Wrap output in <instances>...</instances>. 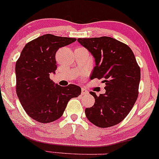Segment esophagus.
<instances>
[{
	"mask_svg": "<svg viewBox=\"0 0 159 159\" xmlns=\"http://www.w3.org/2000/svg\"><path fill=\"white\" fill-rule=\"evenodd\" d=\"M88 93V91H87L84 89H82L81 90V94L82 95H85V94H87Z\"/></svg>",
	"mask_w": 159,
	"mask_h": 159,
	"instance_id": "esophagus-1",
	"label": "esophagus"
}]
</instances>
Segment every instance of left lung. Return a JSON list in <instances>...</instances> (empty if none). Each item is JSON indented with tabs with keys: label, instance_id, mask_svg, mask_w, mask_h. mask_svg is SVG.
<instances>
[{
	"label": "left lung",
	"instance_id": "left-lung-1",
	"mask_svg": "<svg viewBox=\"0 0 159 159\" xmlns=\"http://www.w3.org/2000/svg\"><path fill=\"white\" fill-rule=\"evenodd\" d=\"M78 43L95 58L91 78L102 79L105 93L96 96L93 107L85 109L89 121L100 128L111 127L125 119L138 96L140 69L132 49L108 37L78 38Z\"/></svg>",
	"mask_w": 159,
	"mask_h": 159
}]
</instances>
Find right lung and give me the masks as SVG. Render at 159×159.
I'll use <instances>...</instances> for the list:
<instances>
[{
  "mask_svg": "<svg viewBox=\"0 0 159 159\" xmlns=\"http://www.w3.org/2000/svg\"><path fill=\"white\" fill-rule=\"evenodd\" d=\"M76 41L75 38L45 34L29 42L16 63V93L29 116L42 123L59 119L67 103L78 97L81 87L55 84L50 74L55 73V54L61 47Z\"/></svg>",
  "mask_w": 159,
  "mask_h": 159,
  "instance_id": "add662e5",
  "label": "right lung"
}]
</instances>
